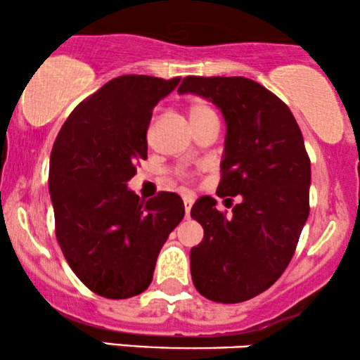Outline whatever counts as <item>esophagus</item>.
Here are the masks:
<instances>
[{
	"label": "esophagus",
	"instance_id": "obj_1",
	"mask_svg": "<svg viewBox=\"0 0 360 360\" xmlns=\"http://www.w3.org/2000/svg\"><path fill=\"white\" fill-rule=\"evenodd\" d=\"M193 205V198L190 195H184V207H185V217H190V209Z\"/></svg>",
	"mask_w": 360,
	"mask_h": 360
}]
</instances>
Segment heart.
<instances>
[{
  "label": "heart",
  "mask_w": 360,
  "mask_h": 360,
  "mask_svg": "<svg viewBox=\"0 0 360 360\" xmlns=\"http://www.w3.org/2000/svg\"><path fill=\"white\" fill-rule=\"evenodd\" d=\"M188 116H190V121H192V126H195L198 122L209 120V117H215V112L214 109L210 108L209 103H205V101L202 99H195L188 104ZM176 175H179L181 180H187L190 173L187 170H179L176 172Z\"/></svg>",
  "instance_id": "1"
}]
</instances>
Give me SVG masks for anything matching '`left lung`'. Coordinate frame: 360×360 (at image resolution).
I'll use <instances>...</instances> for the list:
<instances>
[{"label": "left lung", "mask_w": 360, "mask_h": 360, "mask_svg": "<svg viewBox=\"0 0 360 360\" xmlns=\"http://www.w3.org/2000/svg\"><path fill=\"white\" fill-rule=\"evenodd\" d=\"M179 92L205 97L222 111L227 136L217 195H240L231 215L215 209L212 197L192 207L204 227L190 251L192 281L212 302H246L281 276L310 214L302 131L288 105L251 79L188 75Z\"/></svg>", "instance_id": "obj_1"}]
</instances>
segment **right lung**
<instances>
[{
    "label": "right lung",
    "mask_w": 360,
    "mask_h": 360,
    "mask_svg": "<svg viewBox=\"0 0 360 360\" xmlns=\"http://www.w3.org/2000/svg\"><path fill=\"white\" fill-rule=\"evenodd\" d=\"M179 82L151 75L109 80L70 112L53 143L55 236L72 271L104 298L136 297L150 286L160 249L185 215L176 193L145 202L126 185L148 158L153 108Z\"/></svg>",
    "instance_id": "1"
}]
</instances>
